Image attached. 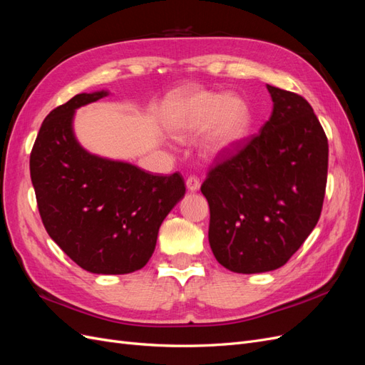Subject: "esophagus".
Listing matches in <instances>:
<instances>
[{"mask_svg":"<svg viewBox=\"0 0 365 365\" xmlns=\"http://www.w3.org/2000/svg\"><path fill=\"white\" fill-rule=\"evenodd\" d=\"M185 185L189 192H197L201 187V181H200V178H196V176H189L185 181Z\"/></svg>","mask_w":365,"mask_h":365,"instance_id":"1","label":"esophagus"}]
</instances>
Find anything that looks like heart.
Listing matches in <instances>:
<instances>
[{"mask_svg": "<svg viewBox=\"0 0 365 365\" xmlns=\"http://www.w3.org/2000/svg\"><path fill=\"white\" fill-rule=\"evenodd\" d=\"M250 123V108L240 96L201 88L180 94L168 114V125L175 137L185 138L202 130L201 150L210 158L236 148L248 134Z\"/></svg>", "mask_w": 365, "mask_h": 365, "instance_id": "b5f03b06", "label": "heart"}]
</instances>
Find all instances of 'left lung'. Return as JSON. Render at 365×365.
Listing matches in <instances>:
<instances>
[{
  "label": "left lung",
  "instance_id": "obj_1",
  "mask_svg": "<svg viewBox=\"0 0 365 365\" xmlns=\"http://www.w3.org/2000/svg\"><path fill=\"white\" fill-rule=\"evenodd\" d=\"M269 120L208 172V242L224 268L274 271L303 245L322 215L329 145L302 96L267 85Z\"/></svg>",
  "mask_w": 365,
  "mask_h": 365
}]
</instances>
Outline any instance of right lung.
I'll list each match as a JSON object with an SVG mask.
<instances>
[{"label": "right lung", "instance_id": "right-lung-1", "mask_svg": "<svg viewBox=\"0 0 365 365\" xmlns=\"http://www.w3.org/2000/svg\"><path fill=\"white\" fill-rule=\"evenodd\" d=\"M108 94L82 93L53 109L33 145L30 176L42 224L73 262L93 274H129L152 257L185 185L180 173L152 175L79 145L76 109Z\"/></svg>", "mask_w": 365, "mask_h": 365}]
</instances>
